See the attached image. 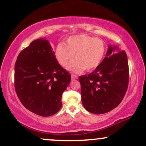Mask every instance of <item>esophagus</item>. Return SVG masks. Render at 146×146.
<instances>
[{
    "label": "esophagus",
    "mask_w": 146,
    "mask_h": 146,
    "mask_svg": "<svg viewBox=\"0 0 146 146\" xmlns=\"http://www.w3.org/2000/svg\"><path fill=\"white\" fill-rule=\"evenodd\" d=\"M71 79H72V80H76V79H78V76H77V75H75V74H72L71 75Z\"/></svg>",
    "instance_id": "obj_1"
}]
</instances>
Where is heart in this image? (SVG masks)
<instances>
[{
  "label": "heart",
  "mask_w": 146,
  "mask_h": 146,
  "mask_svg": "<svg viewBox=\"0 0 146 146\" xmlns=\"http://www.w3.org/2000/svg\"><path fill=\"white\" fill-rule=\"evenodd\" d=\"M105 42L88 35L81 34L68 37L66 43H60L55 51L56 58L62 66H66L73 58L76 60L68 65L67 69L81 73L86 69L92 71L101 64L106 53Z\"/></svg>",
  "instance_id": "b5f03b06"
}]
</instances>
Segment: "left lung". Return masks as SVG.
Wrapping results in <instances>:
<instances>
[{
	"instance_id": "obj_1",
	"label": "left lung",
	"mask_w": 146,
	"mask_h": 146,
	"mask_svg": "<svg viewBox=\"0 0 146 146\" xmlns=\"http://www.w3.org/2000/svg\"><path fill=\"white\" fill-rule=\"evenodd\" d=\"M82 102L90 113L103 114L118 106L129 84L126 52L116 45H109L105 58L92 73L79 78Z\"/></svg>"
}]
</instances>
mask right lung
I'll return each mask as SVG.
<instances>
[{
	"instance_id": "obj_1",
	"label": "right lung",
	"mask_w": 146,
	"mask_h": 146,
	"mask_svg": "<svg viewBox=\"0 0 146 146\" xmlns=\"http://www.w3.org/2000/svg\"><path fill=\"white\" fill-rule=\"evenodd\" d=\"M71 74L58 62L45 38L35 40L19 54L15 64V88L25 108L36 115H54L62 107V94Z\"/></svg>"
}]
</instances>
